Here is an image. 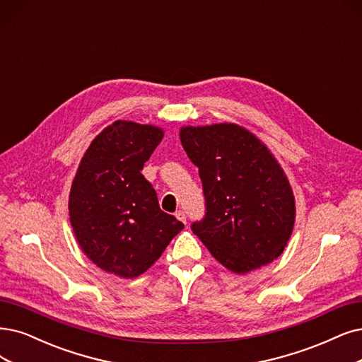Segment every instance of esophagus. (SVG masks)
<instances>
[{"label":"esophagus","mask_w":362,"mask_h":362,"mask_svg":"<svg viewBox=\"0 0 362 362\" xmlns=\"http://www.w3.org/2000/svg\"><path fill=\"white\" fill-rule=\"evenodd\" d=\"M176 218H177L179 221H182L183 223H186V215H185V211H183V210L176 211Z\"/></svg>","instance_id":"1"}]
</instances>
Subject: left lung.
Returning a JSON list of instances; mask_svg holds the SVG:
<instances>
[{
    "label": "left lung",
    "instance_id": "left-lung-1",
    "mask_svg": "<svg viewBox=\"0 0 362 362\" xmlns=\"http://www.w3.org/2000/svg\"><path fill=\"white\" fill-rule=\"evenodd\" d=\"M180 141L203 182L206 215L192 231L226 269L245 274L282 255L296 199L267 146L235 124L183 127Z\"/></svg>",
    "mask_w": 362,
    "mask_h": 362
}]
</instances>
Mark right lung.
Masks as SVG:
<instances>
[{
	"mask_svg": "<svg viewBox=\"0 0 362 362\" xmlns=\"http://www.w3.org/2000/svg\"><path fill=\"white\" fill-rule=\"evenodd\" d=\"M164 137L153 125L116 120L92 140L70 191V222L85 255L101 270L132 279L160 257L183 223L159 209L140 173Z\"/></svg>",
	"mask_w": 362,
	"mask_h": 362,
	"instance_id": "add662e5",
	"label": "right lung"
}]
</instances>
